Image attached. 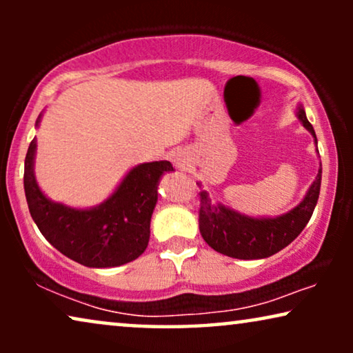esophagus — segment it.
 Instances as JSON below:
<instances>
[{
	"label": "esophagus",
	"mask_w": 353,
	"mask_h": 353,
	"mask_svg": "<svg viewBox=\"0 0 353 353\" xmlns=\"http://www.w3.org/2000/svg\"><path fill=\"white\" fill-rule=\"evenodd\" d=\"M172 162L175 163L178 168H185L186 167V156H185V152H181V151L173 152L172 154Z\"/></svg>",
	"instance_id": "esophagus-1"
}]
</instances>
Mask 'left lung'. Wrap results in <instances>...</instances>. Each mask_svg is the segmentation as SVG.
<instances>
[{"instance_id":"obj_1","label":"left lung","mask_w":353,"mask_h":353,"mask_svg":"<svg viewBox=\"0 0 353 353\" xmlns=\"http://www.w3.org/2000/svg\"><path fill=\"white\" fill-rule=\"evenodd\" d=\"M297 119L316 141L315 130L307 120L303 105L296 109ZM318 151V148H316ZM321 165V163H320ZM201 188V183H197ZM321 168L308 188L303 199L286 214L276 216H250L233 207L215 201L207 191H201L199 230L202 238L216 252L241 260L267 259L279 252L302 233L315 210L320 196Z\"/></svg>"}]
</instances>
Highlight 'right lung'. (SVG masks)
I'll return each instance as SVG.
<instances>
[{
    "instance_id": "obj_1",
    "label": "right lung",
    "mask_w": 353,
    "mask_h": 353,
    "mask_svg": "<svg viewBox=\"0 0 353 353\" xmlns=\"http://www.w3.org/2000/svg\"><path fill=\"white\" fill-rule=\"evenodd\" d=\"M35 156L37 138H33L26 156L23 190L32 219L52 248L90 268L120 267L146 250L157 186L162 175L173 172L170 162L134 165L108 199L79 209L51 201L41 191L35 176Z\"/></svg>"
}]
</instances>
